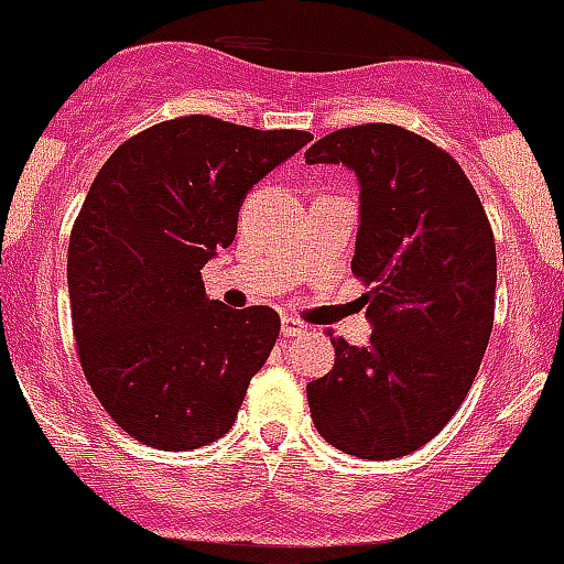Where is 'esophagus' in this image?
I'll return each instance as SVG.
<instances>
[{"instance_id":"1","label":"esophagus","mask_w":564,"mask_h":564,"mask_svg":"<svg viewBox=\"0 0 564 564\" xmlns=\"http://www.w3.org/2000/svg\"><path fill=\"white\" fill-rule=\"evenodd\" d=\"M304 332H306V326L299 321V317H293V315L282 317V334H284V337H301Z\"/></svg>"}]
</instances>
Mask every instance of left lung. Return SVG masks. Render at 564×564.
<instances>
[{"instance_id": "1", "label": "left lung", "mask_w": 564, "mask_h": 564, "mask_svg": "<svg viewBox=\"0 0 564 564\" xmlns=\"http://www.w3.org/2000/svg\"><path fill=\"white\" fill-rule=\"evenodd\" d=\"M304 159L359 177L350 271L372 323L365 348L332 339V372L306 383L312 422L356 458H403L453 420L488 348L494 230L458 161L392 122L339 128Z\"/></svg>"}]
</instances>
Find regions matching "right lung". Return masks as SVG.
<instances>
[{"instance_id": "right-lung-1", "label": "right lung", "mask_w": 564, "mask_h": 564, "mask_svg": "<svg viewBox=\"0 0 564 564\" xmlns=\"http://www.w3.org/2000/svg\"><path fill=\"white\" fill-rule=\"evenodd\" d=\"M310 139L175 117L95 175L68 243L74 337L95 398L137 442L181 453L236 422L280 315L210 301L199 271L232 243L249 188Z\"/></svg>"}]
</instances>
